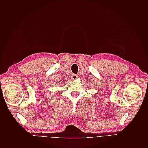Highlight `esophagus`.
Masks as SVG:
<instances>
[{
	"mask_svg": "<svg viewBox=\"0 0 148 148\" xmlns=\"http://www.w3.org/2000/svg\"><path fill=\"white\" fill-rule=\"evenodd\" d=\"M78 77V76L77 75H73L72 76H71V78H72L73 79H77Z\"/></svg>",
	"mask_w": 148,
	"mask_h": 148,
	"instance_id": "34e87169",
	"label": "esophagus"
}]
</instances>
